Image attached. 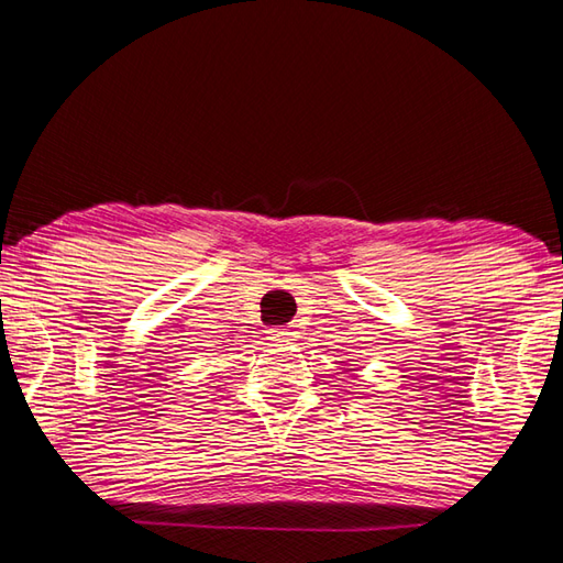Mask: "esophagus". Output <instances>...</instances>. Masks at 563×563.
Listing matches in <instances>:
<instances>
[{"label": "esophagus", "mask_w": 563, "mask_h": 563, "mask_svg": "<svg viewBox=\"0 0 563 563\" xmlns=\"http://www.w3.org/2000/svg\"><path fill=\"white\" fill-rule=\"evenodd\" d=\"M268 336L278 343V345H283V343H288V341H292L295 339V331L290 329V327H273L271 331H268Z\"/></svg>", "instance_id": "1"}]
</instances>
